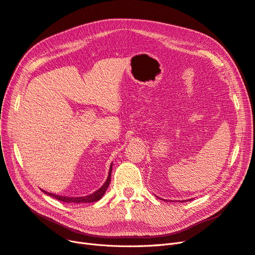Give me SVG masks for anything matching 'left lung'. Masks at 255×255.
<instances>
[{
	"instance_id": "8db88e82",
	"label": "left lung",
	"mask_w": 255,
	"mask_h": 255,
	"mask_svg": "<svg viewBox=\"0 0 255 255\" xmlns=\"http://www.w3.org/2000/svg\"><path fill=\"white\" fill-rule=\"evenodd\" d=\"M188 201H191V200H188ZM182 202H184V201H182ZM185 202H187V201H185Z\"/></svg>"
}]
</instances>
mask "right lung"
<instances>
[{
  "label": "right lung",
  "instance_id": "right-lung-1",
  "mask_svg": "<svg viewBox=\"0 0 255 255\" xmlns=\"http://www.w3.org/2000/svg\"><path fill=\"white\" fill-rule=\"evenodd\" d=\"M111 170H112V164L110 165V169H109V173H108V177L106 182L104 183V185L100 188L99 190H97L96 192H93L92 194L86 195V196H80V197H71V196H62V195H56L53 193H49L47 191H44L47 195H50L54 199L59 200L61 202L64 203H94V202H98L99 200L102 199V196L105 194L107 188L110 184V178H111Z\"/></svg>",
  "mask_w": 255,
  "mask_h": 255
}]
</instances>
